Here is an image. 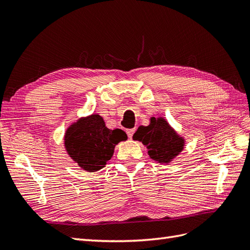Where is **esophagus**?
<instances>
[{
	"mask_svg": "<svg viewBox=\"0 0 250 250\" xmlns=\"http://www.w3.org/2000/svg\"><path fill=\"white\" fill-rule=\"evenodd\" d=\"M134 132H135V129H129V130H126V134H127V136H129L130 139L133 137Z\"/></svg>",
	"mask_w": 250,
	"mask_h": 250,
	"instance_id": "1",
	"label": "esophagus"
}]
</instances>
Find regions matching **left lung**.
<instances>
[{
  "label": "left lung",
  "instance_id": "left-lung-1",
  "mask_svg": "<svg viewBox=\"0 0 250 250\" xmlns=\"http://www.w3.org/2000/svg\"><path fill=\"white\" fill-rule=\"evenodd\" d=\"M133 139L143 143L150 158L159 164L171 163L185 148V138L164 117H151L150 125H140Z\"/></svg>",
  "mask_w": 250,
  "mask_h": 250
}]
</instances>
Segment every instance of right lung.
<instances>
[{
    "instance_id": "obj_1",
    "label": "right lung",
    "mask_w": 250,
    "mask_h": 250,
    "mask_svg": "<svg viewBox=\"0 0 250 250\" xmlns=\"http://www.w3.org/2000/svg\"><path fill=\"white\" fill-rule=\"evenodd\" d=\"M127 139L120 129H107L98 114L81 117L70 125L64 135V146L69 157L87 172L104 168L114 154L115 146Z\"/></svg>"
}]
</instances>
